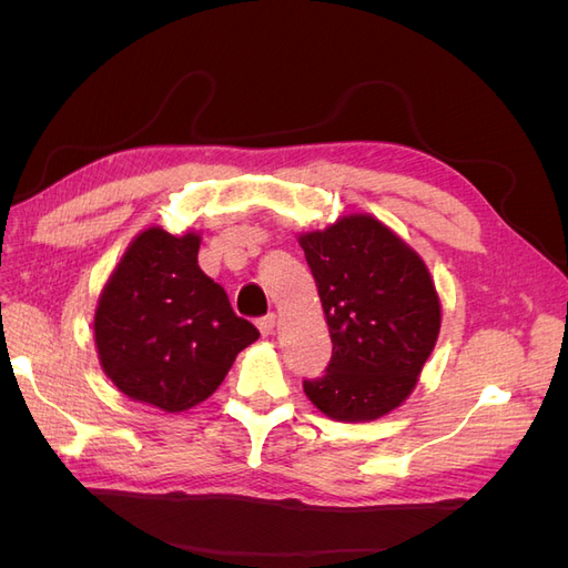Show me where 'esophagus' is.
<instances>
[{
  "label": "esophagus",
  "instance_id": "34e87169",
  "mask_svg": "<svg viewBox=\"0 0 568 568\" xmlns=\"http://www.w3.org/2000/svg\"><path fill=\"white\" fill-rule=\"evenodd\" d=\"M274 324H277V315L270 313V315H265V317L257 320V329H261V334H263V336H270V334L274 332Z\"/></svg>",
  "mask_w": 568,
  "mask_h": 568
}]
</instances>
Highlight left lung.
<instances>
[{
	"label": "left lung",
	"instance_id": "obj_1",
	"mask_svg": "<svg viewBox=\"0 0 568 568\" xmlns=\"http://www.w3.org/2000/svg\"><path fill=\"white\" fill-rule=\"evenodd\" d=\"M332 336V359L307 398L338 422H369L417 384L440 329V303L422 257L379 220L341 217L301 236Z\"/></svg>",
	"mask_w": 568,
	"mask_h": 568
}]
</instances>
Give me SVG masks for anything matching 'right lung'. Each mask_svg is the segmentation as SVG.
I'll use <instances>...</instances> for the list:
<instances>
[{"label": "right lung", "mask_w": 568, "mask_h": 568, "mask_svg": "<svg viewBox=\"0 0 568 568\" xmlns=\"http://www.w3.org/2000/svg\"><path fill=\"white\" fill-rule=\"evenodd\" d=\"M196 234L151 227L134 239L99 298L101 367L132 400L165 412L194 407L261 336L199 267Z\"/></svg>", "instance_id": "obj_1"}]
</instances>
